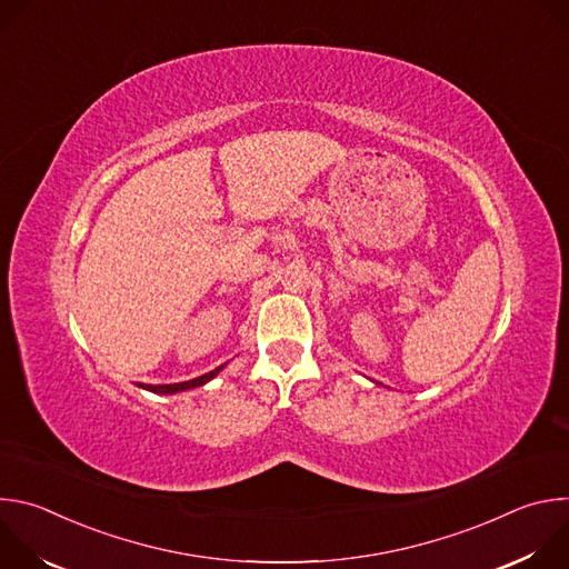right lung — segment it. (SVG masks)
Instances as JSON below:
<instances>
[{
	"label": "right lung",
	"instance_id": "add662e5",
	"mask_svg": "<svg viewBox=\"0 0 569 569\" xmlns=\"http://www.w3.org/2000/svg\"><path fill=\"white\" fill-rule=\"evenodd\" d=\"M220 369H222V367H216L213 371H209V373H204V376H198V378H193V380H187V382H173V385H141V387L148 389V391H154V393H176V391L193 389V387H200V385L209 382L213 376H218Z\"/></svg>",
	"mask_w": 569,
	"mask_h": 569
}]
</instances>
